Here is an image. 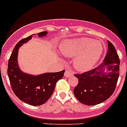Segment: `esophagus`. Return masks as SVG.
I'll return each mask as SVG.
<instances>
[{"instance_id": "obj_1", "label": "esophagus", "mask_w": 127, "mask_h": 127, "mask_svg": "<svg viewBox=\"0 0 127 127\" xmlns=\"http://www.w3.org/2000/svg\"><path fill=\"white\" fill-rule=\"evenodd\" d=\"M73 75V72H72L71 70L67 69L66 70V72L64 73V77H69L72 76Z\"/></svg>"}]
</instances>
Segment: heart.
Listing matches in <instances>:
<instances>
[{"mask_svg":"<svg viewBox=\"0 0 127 127\" xmlns=\"http://www.w3.org/2000/svg\"><path fill=\"white\" fill-rule=\"evenodd\" d=\"M63 55L75 57L74 65L79 71H86L92 68L99 60L103 51L99 42L88 38L67 40L61 46Z\"/></svg>","mask_w":127,"mask_h":127,"instance_id":"obj_1","label":"heart"}]
</instances>
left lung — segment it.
<instances>
[{
  "label": "left lung",
  "mask_w": 127,
  "mask_h": 127,
  "mask_svg": "<svg viewBox=\"0 0 127 127\" xmlns=\"http://www.w3.org/2000/svg\"><path fill=\"white\" fill-rule=\"evenodd\" d=\"M108 50L102 64L82 74H75L78 84L74 94L82 104H98L108 99L116 87L119 77L120 59L112 43L107 40ZM106 68L108 71L105 72Z\"/></svg>",
  "instance_id": "left-lung-1"
}]
</instances>
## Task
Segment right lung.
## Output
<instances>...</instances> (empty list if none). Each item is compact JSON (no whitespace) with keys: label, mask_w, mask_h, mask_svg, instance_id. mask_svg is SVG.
Returning <instances> with one entry per match:
<instances>
[{"label":"right lung","mask_w":127,"mask_h":127,"mask_svg":"<svg viewBox=\"0 0 127 127\" xmlns=\"http://www.w3.org/2000/svg\"><path fill=\"white\" fill-rule=\"evenodd\" d=\"M47 34V31L41 32L38 36L43 37ZM33 35L35 34L21 39L15 45L8 60L7 74L11 89L20 100L32 106H40L50 98L56 82L62 79L65 71L35 76L25 74L20 69L17 61L18 49L31 39Z\"/></svg>","instance_id":"add662e5"}]
</instances>
